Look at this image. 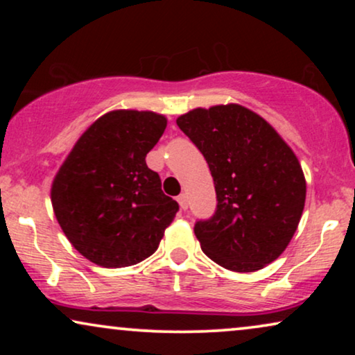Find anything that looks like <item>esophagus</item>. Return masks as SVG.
<instances>
[{
    "label": "esophagus",
    "mask_w": 355,
    "mask_h": 355,
    "mask_svg": "<svg viewBox=\"0 0 355 355\" xmlns=\"http://www.w3.org/2000/svg\"><path fill=\"white\" fill-rule=\"evenodd\" d=\"M178 203H179V207H181V210H184V211L187 210L189 203H187V197L184 196V193H181V196L178 197Z\"/></svg>",
    "instance_id": "esophagus-1"
}]
</instances>
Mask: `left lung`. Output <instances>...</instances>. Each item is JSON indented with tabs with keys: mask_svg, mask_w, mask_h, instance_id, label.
<instances>
[{
	"mask_svg": "<svg viewBox=\"0 0 355 355\" xmlns=\"http://www.w3.org/2000/svg\"><path fill=\"white\" fill-rule=\"evenodd\" d=\"M176 123L200 150L215 182L216 210L193 226L205 255L239 273L278 259L305 203L304 173L293 150L241 105L197 108Z\"/></svg>",
	"mask_w": 355,
	"mask_h": 355,
	"instance_id": "left-lung-1",
	"label": "left lung"
}]
</instances>
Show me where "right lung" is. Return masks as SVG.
Listing matches in <instances>:
<instances>
[{"label": "right lung", "mask_w": 355, "mask_h": 355, "mask_svg": "<svg viewBox=\"0 0 355 355\" xmlns=\"http://www.w3.org/2000/svg\"><path fill=\"white\" fill-rule=\"evenodd\" d=\"M166 129L152 111H111L77 140L51 187L62 232L105 268L139 263L158 249L179 205L145 157Z\"/></svg>", "instance_id": "add662e5"}]
</instances>
